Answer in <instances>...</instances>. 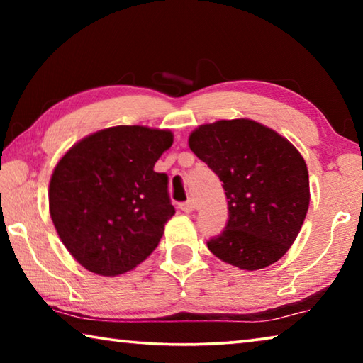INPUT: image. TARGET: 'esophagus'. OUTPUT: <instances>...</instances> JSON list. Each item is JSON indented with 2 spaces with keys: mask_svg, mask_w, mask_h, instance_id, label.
<instances>
[{
  "mask_svg": "<svg viewBox=\"0 0 363 363\" xmlns=\"http://www.w3.org/2000/svg\"><path fill=\"white\" fill-rule=\"evenodd\" d=\"M179 208H181V210H182L184 213H187V214H192V213L195 211V203H194L192 200H189V201H186V203L179 205Z\"/></svg>",
  "mask_w": 363,
  "mask_h": 363,
  "instance_id": "1",
  "label": "esophagus"
}]
</instances>
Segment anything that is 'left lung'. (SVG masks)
<instances>
[{
  "label": "left lung",
  "instance_id": "obj_1",
  "mask_svg": "<svg viewBox=\"0 0 363 363\" xmlns=\"http://www.w3.org/2000/svg\"><path fill=\"white\" fill-rule=\"evenodd\" d=\"M189 147L223 182L229 208L225 229L208 250L242 270L277 262L296 240L311 200L307 164L296 147L250 118L200 125Z\"/></svg>",
  "mask_w": 363,
  "mask_h": 363
}]
</instances>
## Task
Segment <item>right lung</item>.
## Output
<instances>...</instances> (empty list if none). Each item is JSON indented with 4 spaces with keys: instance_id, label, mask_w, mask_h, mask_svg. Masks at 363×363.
<instances>
[{
    "instance_id": "obj_1",
    "label": "right lung",
    "mask_w": 363,
    "mask_h": 363,
    "mask_svg": "<svg viewBox=\"0 0 363 363\" xmlns=\"http://www.w3.org/2000/svg\"><path fill=\"white\" fill-rule=\"evenodd\" d=\"M173 139L158 128H106L73 144L54 167L49 214L64 247L89 272L126 274L157 248L174 206L167 174L153 167Z\"/></svg>"
}]
</instances>
